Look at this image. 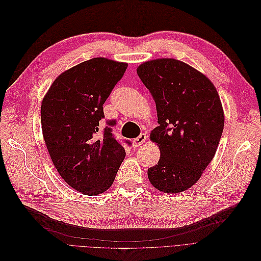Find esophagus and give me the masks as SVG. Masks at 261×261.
I'll list each match as a JSON object with an SVG mask.
<instances>
[{
  "instance_id": "34e87169",
  "label": "esophagus",
  "mask_w": 261,
  "mask_h": 261,
  "mask_svg": "<svg viewBox=\"0 0 261 261\" xmlns=\"http://www.w3.org/2000/svg\"><path fill=\"white\" fill-rule=\"evenodd\" d=\"M147 138V136L145 134H140L137 138H135L134 141H133V145L135 147H139L141 144H143L145 142Z\"/></svg>"
}]
</instances>
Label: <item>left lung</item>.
Segmentation results:
<instances>
[{
	"mask_svg": "<svg viewBox=\"0 0 261 261\" xmlns=\"http://www.w3.org/2000/svg\"><path fill=\"white\" fill-rule=\"evenodd\" d=\"M137 73L153 95L159 124L150 138L159 146L160 158L147 169L148 179L165 193L187 190L213 160L224 127L216 87L173 58L146 61Z\"/></svg>",
	"mask_w": 261,
	"mask_h": 261,
	"instance_id": "1",
	"label": "left lung"
}]
</instances>
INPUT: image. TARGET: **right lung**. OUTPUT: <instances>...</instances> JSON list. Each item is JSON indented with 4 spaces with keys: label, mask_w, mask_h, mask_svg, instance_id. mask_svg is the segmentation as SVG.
I'll return each instance as SVG.
<instances>
[{
    "label": "right lung",
    "mask_w": 261,
    "mask_h": 261,
    "mask_svg": "<svg viewBox=\"0 0 261 261\" xmlns=\"http://www.w3.org/2000/svg\"><path fill=\"white\" fill-rule=\"evenodd\" d=\"M127 64L97 57L73 67L54 81L41 104V126L47 151L60 176L86 195L113 185L125 157L104 119L103 104L123 77ZM130 145L129 141H125Z\"/></svg>",
    "instance_id": "add662e5"
}]
</instances>
